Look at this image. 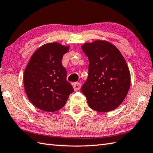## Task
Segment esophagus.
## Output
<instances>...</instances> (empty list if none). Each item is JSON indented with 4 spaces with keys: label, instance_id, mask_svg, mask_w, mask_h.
I'll use <instances>...</instances> for the list:
<instances>
[{
    "label": "esophagus",
    "instance_id": "obj_1",
    "mask_svg": "<svg viewBox=\"0 0 153 153\" xmlns=\"http://www.w3.org/2000/svg\"><path fill=\"white\" fill-rule=\"evenodd\" d=\"M73 86L74 91H79V89L80 88V86H81V85H80L79 82H75L74 83Z\"/></svg>",
    "mask_w": 153,
    "mask_h": 153
}]
</instances>
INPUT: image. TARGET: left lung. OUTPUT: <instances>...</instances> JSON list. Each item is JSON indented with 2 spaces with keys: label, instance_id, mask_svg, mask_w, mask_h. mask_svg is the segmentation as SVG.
I'll list each match as a JSON object with an SVG mask.
<instances>
[{
  "label": "left lung",
  "instance_id": "1",
  "mask_svg": "<svg viewBox=\"0 0 153 153\" xmlns=\"http://www.w3.org/2000/svg\"><path fill=\"white\" fill-rule=\"evenodd\" d=\"M81 48L89 60L88 78L81 88L89 107L102 112L114 110L130 88V71L125 59L105 41L85 43Z\"/></svg>",
  "mask_w": 153,
  "mask_h": 153
}]
</instances>
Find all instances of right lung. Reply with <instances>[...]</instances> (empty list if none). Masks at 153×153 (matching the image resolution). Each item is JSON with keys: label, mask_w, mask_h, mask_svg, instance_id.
<instances>
[{"label": "right lung", "mask_w": 153, "mask_h": 153, "mask_svg": "<svg viewBox=\"0 0 153 153\" xmlns=\"http://www.w3.org/2000/svg\"><path fill=\"white\" fill-rule=\"evenodd\" d=\"M68 50V46L51 42L41 46L32 55L23 82L28 99L36 108L47 112L59 111L74 92L62 65V56Z\"/></svg>", "instance_id": "add662e5"}]
</instances>
